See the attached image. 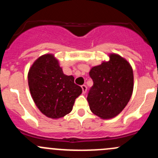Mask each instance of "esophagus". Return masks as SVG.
I'll return each mask as SVG.
<instances>
[{
	"instance_id": "34e87169",
	"label": "esophagus",
	"mask_w": 158,
	"mask_h": 158,
	"mask_svg": "<svg viewBox=\"0 0 158 158\" xmlns=\"http://www.w3.org/2000/svg\"><path fill=\"white\" fill-rule=\"evenodd\" d=\"M82 92H83V93L85 94V92H86V90H87L86 85H82Z\"/></svg>"
}]
</instances>
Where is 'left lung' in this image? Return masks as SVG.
Listing matches in <instances>:
<instances>
[{"label":"left lung","mask_w":158,"mask_h":158,"mask_svg":"<svg viewBox=\"0 0 158 158\" xmlns=\"http://www.w3.org/2000/svg\"><path fill=\"white\" fill-rule=\"evenodd\" d=\"M89 76L93 81L87 96L91 111L103 119L118 115L133 92L131 66L120 56L111 54L109 61L92 67Z\"/></svg>","instance_id":"1"}]
</instances>
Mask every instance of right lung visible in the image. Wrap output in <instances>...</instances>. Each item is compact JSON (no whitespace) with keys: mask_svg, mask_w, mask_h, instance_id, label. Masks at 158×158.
Here are the masks:
<instances>
[{"mask_svg":"<svg viewBox=\"0 0 158 158\" xmlns=\"http://www.w3.org/2000/svg\"><path fill=\"white\" fill-rule=\"evenodd\" d=\"M32 98L43 114L59 118L72 111L82 88L74 82L73 76H66L58 61L51 54L38 58L28 73Z\"/></svg>","mask_w":158,"mask_h":158,"instance_id":"1","label":"right lung"}]
</instances>
